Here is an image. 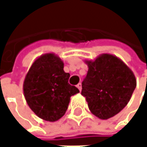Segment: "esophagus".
<instances>
[{"mask_svg": "<svg viewBox=\"0 0 147 147\" xmlns=\"http://www.w3.org/2000/svg\"><path fill=\"white\" fill-rule=\"evenodd\" d=\"M76 87H77V88L79 89V91H82V83H81V82H79V83L77 84Z\"/></svg>", "mask_w": 147, "mask_h": 147, "instance_id": "1", "label": "esophagus"}]
</instances>
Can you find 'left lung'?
<instances>
[{
	"mask_svg": "<svg viewBox=\"0 0 147 147\" xmlns=\"http://www.w3.org/2000/svg\"><path fill=\"white\" fill-rule=\"evenodd\" d=\"M88 73L82 83V95L90 111L100 119H109L129 102L136 87L130 68L113 54L102 53L94 60L86 59Z\"/></svg>",
	"mask_w": 147,
	"mask_h": 147,
	"instance_id": "1",
	"label": "left lung"
}]
</instances>
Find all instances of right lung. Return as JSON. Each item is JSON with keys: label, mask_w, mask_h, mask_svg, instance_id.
<instances>
[{"label": "right lung", "mask_w": 147, "mask_h": 147, "mask_svg": "<svg viewBox=\"0 0 147 147\" xmlns=\"http://www.w3.org/2000/svg\"><path fill=\"white\" fill-rule=\"evenodd\" d=\"M70 74L65 72L64 62L48 53L38 57L25 76L23 91L31 111L40 118L55 122L65 113L71 97L79 93L68 83Z\"/></svg>", "instance_id": "obj_1"}]
</instances>
